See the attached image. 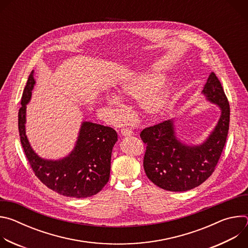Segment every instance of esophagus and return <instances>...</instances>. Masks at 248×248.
Returning <instances> with one entry per match:
<instances>
[{
    "instance_id": "1",
    "label": "esophagus",
    "mask_w": 248,
    "mask_h": 248,
    "mask_svg": "<svg viewBox=\"0 0 248 248\" xmlns=\"http://www.w3.org/2000/svg\"><path fill=\"white\" fill-rule=\"evenodd\" d=\"M121 133H122L123 135H124V136H127V135H131L133 132H132V130L129 129V128H122V129H121Z\"/></svg>"
}]
</instances>
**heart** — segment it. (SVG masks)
Here are the masks:
<instances>
[{
  "instance_id": "heart-1",
  "label": "heart",
  "mask_w": 248,
  "mask_h": 248,
  "mask_svg": "<svg viewBox=\"0 0 248 248\" xmlns=\"http://www.w3.org/2000/svg\"><path fill=\"white\" fill-rule=\"evenodd\" d=\"M165 76L160 74L140 76L122 85L120 92L127 97L141 98L151 91L154 90L156 87L160 86L165 81ZM169 97L170 91L167 88L164 87L155 90L150 94L143 97L142 101H141V107H142L144 112H146L147 114L155 115L164 109ZM107 104L111 106V107H120V101L113 96L107 98ZM117 111L118 113H120L119 110Z\"/></svg>"
}]
</instances>
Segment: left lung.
Returning a JSON list of instances; mask_svg holds the SVG:
<instances>
[{
    "label": "left lung",
    "instance_id": "8db88e82",
    "mask_svg": "<svg viewBox=\"0 0 248 248\" xmlns=\"http://www.w3.org/2000/svg\"><path fill=\"white\" fill-rule=\"evenodd\" d=\"M203 94L221 108L220 120L205 142L188 146L175 137L172 120L145 127L140 137L146 144L143 167L147 178L169 191H186L203 184L214 172L226 144L230 104L222 83L211 73Z\"/></svg>",
    "mask_w": 248,
    "mask_h": 248
}]
</instances>
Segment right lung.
Here are the masks:
<instances>
[{"instance_id": "obj_1", "label": "right lung", "mask_w": 248, "mask_h": 248, "mask_svg": "<svg viewBox=\"0 0 248 248\" xmlns=\"http://www.w3.org/2000/svg\"><path fill=\"white\" fill-rule=\"evenodd\" d=\"M35 84L30 74L21 97L18 111V130L25 156L35 175L51 190L75 198L97 194L110 178L112 149L118 134L110 126L83 122L77 145L67 157L59 161L41 159L35 153L25 135L26 104Z\"/></svg>"}]
</instances>
